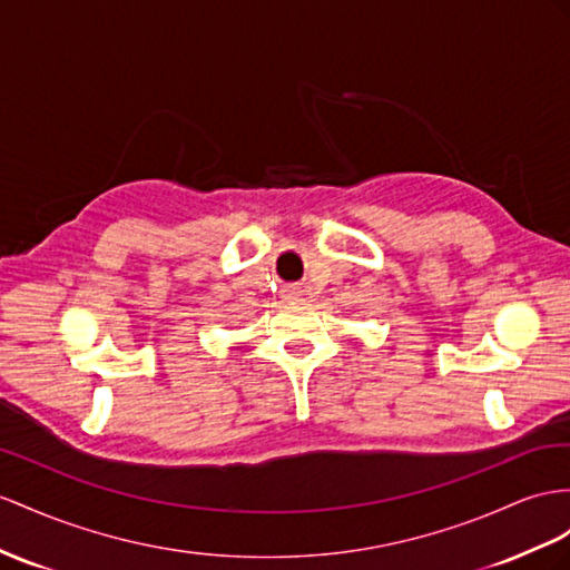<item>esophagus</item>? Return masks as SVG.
Segmentation results:
<instances>
[{
	"label": "esophagus",
	"mask_w": 570,
	"mask_h": 570,
	"mask_svg": "<svg viewBox=\"0 0 570 570\" xmlns=\"http://www.w3.org/2000/svg\"><path fill=\"white\" fill-rule=\"evenodd\" d=\"M284 298H288V301H296V298H301V288H298V286H294V284L286 286V288H284Z\"/></svg>",
	"instance_id": "34e87169"
}]
</instances>
